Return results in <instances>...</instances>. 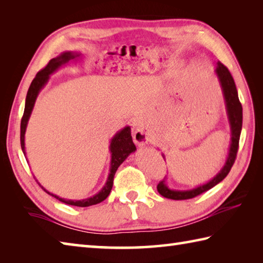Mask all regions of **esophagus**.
<instances>
[{"label": "esophagus", "instance_id": "esophagus-1", "mask_svg": "<svg viewBox=\"0 0 263 263\" xmlns=\"http://www.w3.org/2000/svg\"><path fill=\"white\" fill-rule=\"evenodd\" d=\"M133 125V140L139 146H143V144L148 143L149 136L146 130V127L143 126V123L141 120H135L132 123Z\"/></svg>", "mask_w": 263, "mask_h": 263}]
</instances>
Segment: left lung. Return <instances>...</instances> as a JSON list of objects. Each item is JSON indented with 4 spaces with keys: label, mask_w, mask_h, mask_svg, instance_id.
<instances>
[{
    "label": "left lung",
    "mask_w": 263,
    "mask_h": 263,
    "mask_svg": "<svg viewBox=\"0 0 263 263\" xmlns=\"http://www.w3.org/2000/svg\"><path fill=\"white\" fill-rule=\"evenodd\" d=\"M215 73L218 78V80H219L222 96H224V100H225V107H226L228 122H230V127H231V144H230V152H228L226 163L224 166H222V168L217 173L216 176L212 177L209 182H206L205 184H202V185H199L191 190L170 189L166 184V178H164L163 181L159 182V184L157 185V190L163 197L167 199H173V200L192 199L201 193L208 191V190L214 187L218 183L224 180L228 173H230L234 161H235L237 149H238L239 136H241V131H242V123H243L242 122L243 121L242 105L239 103L235 82H234L231 72L228 71L226 66L224 64H221L220 62H218Z\"/></svg>",
    "instance_id": "obj_1"
}]
</instances>
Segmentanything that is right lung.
<instances>
[{
    "label": "right lung",
    "mask_w": 263,
    "mask_h": 263,
    "mask_svg": "<svg viewBox=\"0 0 263 263\" xmlns=\"http://www.w3.org/2000/svg\"><path fill=\"white\" fill-rule=\"evenodd\" d=\"M81 57L82 55L80 52L68 51V52L61 53L59 57L54 58L49 61L45 68L39 71L36 74L35 79L32 80L31 85H30L29 89H28V92H27L25 111H24V116H22V119H21V126H20V142H21L22 153H24L25 157H26V147H25L26 128L28 125V121H29V117L31 115V111L33 109V106H35L38 93L41 92L42 89L45 87V85L48 82L49 76L53 74L54 72H57L61 68V66L68 64L69 62H71V61H77ZM136 150H137V148H136V144L133 143V140H132L130 126L123 127L121 131L115 133V136L111 138L110 144H109L110 167H109V174L107 177V181H106L103 189L100 190L98 193L92 195V197H90V198H87L83 200L63 199V198H60L57 194L48 192L47 190H45L41 185V184L39 183L38 184L44 189V191L47 192L48 194H51L52 197L57 198L58 200L62 201V202L66 203V204H71V205H76V206H89V205L97 204L99 202H102V201H104L106 198L108 197L110 193V190H111V187H113L114 175H115L117 168H119L123 161H124L128 157V155L135 153Z\"/></svg>",
    "instance_id": "add662e5"
}]
</instances>
